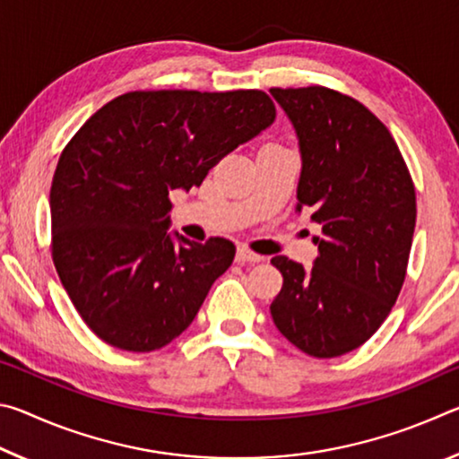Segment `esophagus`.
<instances>
[{
  "label": "esophagus",
  "instance_id": "34e87169",
  "mask_svg": "<svg viewBox=\"0 0 459 459\" xmlns=\"http://www.w3.org/2000/svg\"><path fill=\"white\" fill-rule=\"evenodd\" d=\"M237 261H238V263H259V261H263V257H261V255H257V253H253L251 248L238 247Z\"/></svg>",
  "mask_w": 459,
  "mask_h": 459
}]
</instances>
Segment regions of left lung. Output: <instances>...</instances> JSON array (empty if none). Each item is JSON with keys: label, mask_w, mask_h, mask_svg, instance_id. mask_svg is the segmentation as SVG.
I'll list each match as a JSON object with an SVG mask.
<instances>
[{"label": "left lung", "mask_w": 459, "mask_h": 459, "mask_svg": "<svg viewBox=\"0 0 459 459\" xmlns=\"http://www.w3.org/2000/svg\"><path fill=\"white\" fill-rule=\"evenodd\" d=\"M299 139L298 212L322 227L312 269L279 257L277 330L316 359L362 346L386 320L407 275L415 186L393 135L359 100L325 87L271 89Z\"/></svg>", "instance_id": "1"}]
</instances>
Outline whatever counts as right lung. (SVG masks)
<instances>
[{
    "label": "right lung",
    "instance_id": "right-lung-1",
    "mask_svg": "<svg viewBox=\"0 0 459 459\" xmlns=\"http://www.w3.org/2000/svg\"><path fill=\"white\" fill-rule=\"evenodd\" d=\"M273 121V100L255 89L131 91L76 131L52 178V261L100 340L152 352L192 324L237 248L169 235V192L200 186Z\"/></svg>",
    "mask_w": 459,
    "mask_h": 459
}]
</instances>
